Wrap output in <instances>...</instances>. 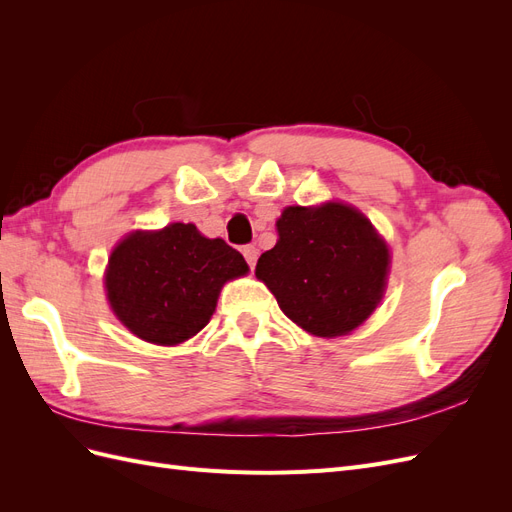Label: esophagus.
<instances>
[{
	"instance_id": "obj_1",
	"label": "esophagus",
	"mask_w": 512,
	"mask_h": 512,
	"mask_svg": "<svg viewBox=\"0 0 512 512\" xmlns=\"http://www.w3.org/2000/svg\"><path fill=\"white\" fill-rule=\"evenodd\" d=\"M243 256H245V260H247V265H250V269H254L256 267V260H258V250H256V245H243Z\"/></svg>"
}]
</instances>
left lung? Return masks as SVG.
Instances as JSON below:
<instances>
[{
  "label": "left lung",
  "instance_id": "obj_1",
  "mask_svg": "<svg viewBox=\"0 0 512 512\" xmlns=\"http://www.w3.org/2000/svg\"><path fill=\"white\" fill-rule=\"evenodd\" d=\"M275 247L256 277L282 312L316 337L348 335L378 307L389 277V245L365 215L344 203L286 207Z\"/></svg>",
  "mask_w": 512,
  "mask_h": 512
}]
</instances>
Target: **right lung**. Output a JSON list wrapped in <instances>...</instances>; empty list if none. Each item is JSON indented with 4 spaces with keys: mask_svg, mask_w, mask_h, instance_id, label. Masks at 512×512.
<instances>
[{
    "mask_svg": "<svg viewBox=\"0 0 512 512\" xmlns=\"http://www.w3.org/2000/svg\"><path fill=\"white\" fill-rule=\"evenodd\" d=\"M250 271L224 239L194 224L134 230L119 241L104 273L106 299L123 327L158 346H177L207 327L220 290Z\"/></svg>",
    "mask_w": 512,
    "mask_h": 512,
    "instance_id": "add662e5",
    "label": "right lung"
}]
</instances>
